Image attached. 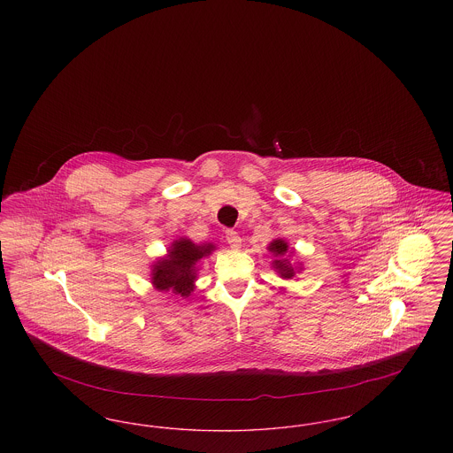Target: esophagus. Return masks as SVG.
I'll use <instances>...</instances> for the list:
<instances>
[{"label": "esophagus", "instance_id": "obj_1", "mask_svg": "<svg viewBox=\"0 0 453 453\" xmlns=\"http://www.w3.org/2000/svg\"><path fill=\"white\" fill-rule=\"evenodd\" d=\"M226 241H227L229 246L234 248V250L241 248V237H239L236 231H226Z\"/></svg>", "mask_w": 453, "mask_h": 453}]
</instances>
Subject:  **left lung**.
Masks as SVG:
<instances>
[{"label": "left lung", "instance_id": "8db88e82", "mask_svg": "<svg viewBox=\"0 0 453 453\" xmlns=\"http://www.w3.org/2000/svg\"><path fill=\"white\" fill-rule=\"evenodd\" d=\"M270 253H273V268L275 272L280 275L281 279H294L296 277V270H301V268H296L292 266V263L287 259V253H288V244L283 241V239H273L268 246Z\"/></svg>", "mask_w": 453, "mask_h": 453}]
</instances>
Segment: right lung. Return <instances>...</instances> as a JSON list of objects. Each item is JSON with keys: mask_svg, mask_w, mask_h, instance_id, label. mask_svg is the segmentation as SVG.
<instances>
[{"mask_svg": "<svg viewBox=\"0 0 453 453\" xmlns=\"http://www.w3.org/2000/svg\"><path fill=\"white\" fill-rule=\"evenodd\" d=\"M214 250L216 246L212 242L195 244L187 237L173 241L168 255L152 265L151 281L154 288L187 299L194 292L198 261L209 257Z\"/></svg>", "mask_w": 453, "mask_h": 453, "instance_id": "1", "label": "right lung"}]
</instances>
